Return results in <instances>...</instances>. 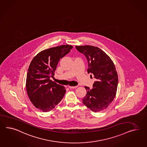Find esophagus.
I'll return each instance as SVG.
<instances>
[{
    "instance_id": "obj_1",
    "label": "esophagus",
    "mask_w": 147,
    "mask_h": 147,
    "mask_svg": "<svg viewBox=\"0 0 147 147\" xmlns=\"http://www.w3.org/2000/svg\"><path fill=\"white\" fill-rule=\"evenodd\" d=\"M69 87L70 88V89H74V88H76L77 87V86H69Z\"/></svg>"
}]
</instances>
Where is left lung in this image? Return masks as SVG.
I'll return each instance as SVG.
<instances>
[{
	"label": "left lung",
	"mask_w": 147,
	"mask_h": 147,
	"mask_svg": "<svg viewBox=\"0 0 147 147\" xmlns=\"http://www.w3.org/2000/svg\"><path fill=\"white\" fill-rule=\"evenodd\" d=\"M84 54L88 61V73L96 79L93 88L85 86L86 96L83 104L93 112H99L108 108L115 98L118 78L113 61L102 49L93 46H76Z\"/></svg>",
	"instance_id": "obj_1"
}]
</instances>
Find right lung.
I'll list each match as a JSON object with an SVG mask.
<instances>
[{
  "label": "right lung",
  "mask_w": 147,
  "mask_h": 147,
  "mask_svg": "<svg viewBox=\"0 0 147 147\" xmlns=\"http://www.w3.org/2000/svg\"><path fill=\"white\" fill-rule=\"evenodd\" d=\"M72 46L63 45L42 51L30 63L26 79V92L31 103L42 112L52 110L61 101L65 88L52 81L60 59Z\"/></svg>",
  "instance_id": "1"
}]
</instances>
